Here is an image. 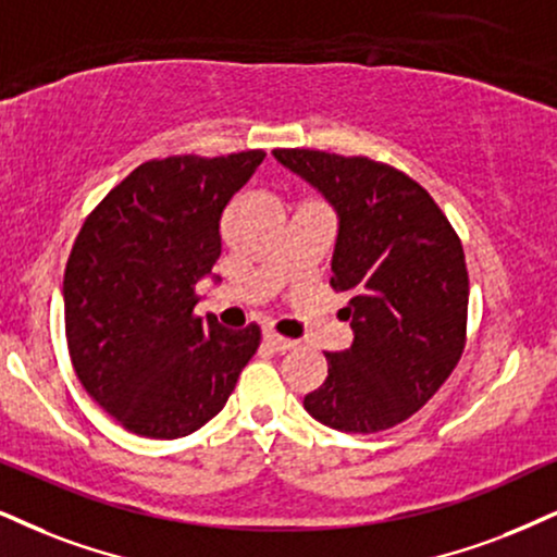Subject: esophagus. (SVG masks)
Listing matches in <instances>:
<instances>
[{
	"label": "esophagus",
	"mask_w": 557,
	"mask_h": 557,
	"mask_svg": "<svg viewBox=\"0 0 557 557\" xmlns=\"http://www.w3.org/2000/svg\"><path fill=\"white\" fill-rule=\"evenodd\" d=\"M263 341L273 348V351H292V348L297 346V343H294V341L284 338V335H278V333H273V331H265L263 333Z\"/></svg>",
	"instance_id": "34e87169"
}]
</instances>
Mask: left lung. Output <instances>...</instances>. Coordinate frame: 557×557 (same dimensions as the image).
<instances>
[{
	"mask_svg": "<svg viewBox=\"0 0 557 557\" xmlns=\"http://www.w3.org/2000/svg\"><path fill=\"white\" fill-rule=\"evenodd\" d=\"M338 214L331 286L348 297L354 343L325 354L327 376L305 397L314 421L376 434L410 418L457 367L468 331L462 243L413 177L369 157L273 149Z\"/></svg>",
	"mask_w": 557,
	"mask_h": 557,
	"instance_id": "8db88e82",
	"label": "left lung"
}]
</instances>
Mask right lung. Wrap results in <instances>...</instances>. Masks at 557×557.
I'll use <instances>...</instances> for the list:
<instances>
[{
	"label": "right lung",
	"mask_w": 557,
	"mask_h": 557,
	"mask_svg": "<svg viewBox=\"0 0 557 557\" xmlns=\"http://www.w3.org/2000/svg\"><path fill=\"white\" fill-rule=\"evenodd\" d=\"M263 149L139 164L82 224L64 271L74 372L123 429L194 434L224 408L260 327L196 318V284L222 256L219 222Z\"/></svg>",
	"instance_id": "add662e5"
}]
</instances>
